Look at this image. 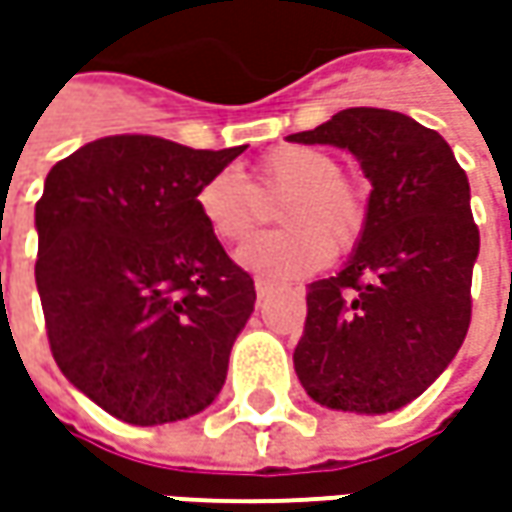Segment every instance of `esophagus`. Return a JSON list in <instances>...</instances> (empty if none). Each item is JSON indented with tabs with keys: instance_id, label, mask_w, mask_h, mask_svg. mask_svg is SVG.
<instances>
[{
	"instance_id": "obj_1",
	"label": "esophagus",
	"mask_w": 512,
	"mask_h": 512,
	"mask_svg": "<svg viewBox=\"0 0 512 512\" xmlns=\"http://www.w3.org/2000/svg\"><path fill=\"white\" fill-rule=\"evenodd\" d=\"M270 290H273V282H267V279H256V296H259V299H265Z\"/></svg>"
}]
</instances>
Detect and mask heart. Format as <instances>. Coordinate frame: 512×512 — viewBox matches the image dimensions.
<instances>
[{
  "instance_id": "1",
  "label": "heart",
  "mask_w": 512,
  "mask_h": 512,
  "mask_svg": "<svg viewBox=\"0 0 512 512\" xmlns=\"http://www.w3.org/2000/svg\"><path fill=\"white\" fill-rule=\"evenodd\" d=\"M282 230L250 239L236 262L262 279H299L316 273L330 256L359 245L367 219V187L342 173L339 159L316 145H279L250 170V185L236 170L207 176L196 190V210L222 245H239L276 202Z\"/></svg>"
}]
</instances>
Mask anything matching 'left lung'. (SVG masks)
I'll return each mask as SVG.
<instances>
[{"instance_id":"1","label":"left lung","mask_w":512,"mask_h":512,"mask_svg":"<svg viewBox=\"0 0 512 512\" xmlns=\"http://www.w3.org/2000/svg\"><path fill=\"white\" fill-rule=\"evenodd\" d=\"M287 139L350 150L373 185L350 262L307 287L296 376L333 410H399L442 376L470 327L479 227L467 173L436 130L396 110H339Z\"/></svg>"}]
</instances>
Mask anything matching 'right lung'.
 Wrapping results in <instances>:
<instances>
[{
  "mask_svg": "<svg viewBox=\"0 0 512 512\" xmlns=\"http://www.w3.org/2000/svg\"><path fill=\"white\" fill-rule=\"evenodd\" d=\"M242 150L122 133L88 142L45 179L36 287L50 353L122 422L196 416L225 384L256 287L202 222L196 190Z\"/></svg>",
  "mask_w": 512,
  "mask_h": 512,
  "instance_id": "add662e5",
  "label": "right lung"
}]
</instances>
